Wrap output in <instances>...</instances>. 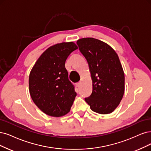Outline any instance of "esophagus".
I'll return each instance as SVG.
<instances>
[{
	"instance_id": "esophagus-1",
	"label": "esophagus",
	"mask_w": 151,
	"mask_h": 151,
	"mask_svg": "<svg viewBox=\"0 0 151 151\" xmlns=\"http://www.w3.org/2000/svg\"><path fill=\"white\" fill-rule=\"evenodd\" d=\"M80 85H81V82H78V83H76V86H77V87H80Z\"/></svg>"
}]
</instances>
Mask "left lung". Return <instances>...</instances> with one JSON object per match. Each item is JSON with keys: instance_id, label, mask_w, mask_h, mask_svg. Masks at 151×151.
I'll return each instance as SVG.
<instances>
[{"instance_id": "left-lung-1", "label": "left lung", "mask_w": 151, "mask_h": 151, "mask_svg": "<svg viewBox=\"0 0 151 151\" xmlns=\"http://www.w3.org/2000/svg\"><path fill=\"white\" fill-rule=\"evenodd\" d=\"M86 59L93 80V91L85 98L94 112L112 113L120 103L124 92V74L119 57L107 43L94 38L76 42Z\"/></svg>"}]
</instances>
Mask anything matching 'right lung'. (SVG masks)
<instances>
[{
	"mask_svg": "<svg viewBox=\"0 0 151 151\" xmlns=\"http://www.w3.org/2000/svg\"><path fill=\"white\" fill-rule=\"evenodd\" d=\"M78 47L73 42L61 43L45 51L29 76V91L33 101L47 115L60 117L68 113L76 93L69 80L65 61Z\"/></svg>",
	"mask_w": 151,
	"mask_h": 151,
	"instance_id": "add662e5",
	"label": "right lung"
}]
</instances>
